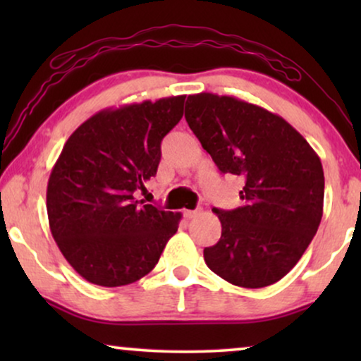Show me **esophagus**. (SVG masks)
<instances>
[{
  "instance_id": "34e87169",
  "label": "esophagus",
  "mask_w": 361,
  "mask_h": 361,
  "mask_svg": "<svg viewBox=\"0 0 361 361\" xmlns=\"http://www.w3.org/2000/svg\"><path fill=\"white\" fill-rule=\"evenodd\" d=\"M199 214H200V210H184V216L187 220L194 219V216H197Z\"/></svg>"
}]
</instances>
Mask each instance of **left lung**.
<instances>
[{
	"label": "left lung",
	"instance_id": "1",
	"mask_svg": "<svg viewBox=\"0 0 361 361\" xmlns=\"http://www.w3.org/2000/svg\"><path fill=\"white\" fill-rule=\"evenodd\" d=\"M185 120L221 174L243 179L235 210L214 209L221 236L204 250L209 268L240 288L284 278L322 220L324 169L317 152L284 118L228 95L197 93Z\"/></svg>",
	"mask_w": 361,
	"mask_h": 361
}]
</instances>
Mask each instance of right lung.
I'll use <instances>...</instances> for the list:
<instances>
[{"label":"right lung","instance_id":"add662e5","mask_svg":"<svg viewBox=\"0 0 361 361\" xmlns=\"http://www.w3.org/2000/svg\"><path fill=\"white\" fill-rule=\"evenodd\" d=\"M185 95L106 108L72 133L52 167L47 216L68 264L88 283L118 288L157 264L180 214L136 200L156 176L161 141Z\"/></svg>","mask_w":361,"mask_h":361}]
</instances>
